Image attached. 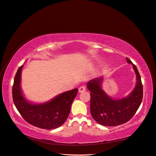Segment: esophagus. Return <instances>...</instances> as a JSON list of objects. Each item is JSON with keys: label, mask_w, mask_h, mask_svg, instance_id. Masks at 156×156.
Here are the masks:
<instances>
[{"label": "esophagus", "mask_w": 156, "mask_h": 156, "mask_svg": "<svg viewBox=\"0 0 156 156\" xmlns=\"http://www.w3.org/2000/svg\"><path fill=\"white\" fill-rule=\"evenodd\" d=\"M85 90H86L85 86L83 85V86L80 87L79 88V92H84V91H85Z\"/></svg>", "instance_id": "esophagus-1"}]
</instances>
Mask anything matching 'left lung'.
<instances>
[{"label":"left lung","instance_id":"1","mask_svg":"<svg viewBox=\"0 0 156 156\" xmlns=\"http://www.w3.org/2000/svg\"><path fill=\"white\" fill-rule=\"evenodd\" d=\"M127 62L133 65L136 77V85L128 96L120 99H113L101 88L103 77H97L87 83L90 91V112L98 124L104 126H116L128 122L138 110L143 100V90L141 78L135 65L126 58Z\"/></svg>","mask_w":156,"mask_h":156}]
</instances>
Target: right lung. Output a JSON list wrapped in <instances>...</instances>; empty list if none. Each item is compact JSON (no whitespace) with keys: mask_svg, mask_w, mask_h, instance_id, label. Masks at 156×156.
Instances as JSON below:
<instances>
[{"mask_svg":"<svg viewBox=\"0 0 156 156\" xmlns=\"http://www.w3.org/2000/svg\"><path fill=\"white\" fill-rule=\"evenodd\" d=\"M19 68L12 87L13 101L17 109L28 123L41 129H53L62 126L69 116L77 88L61 93L44 103H32L23 95L21 88V71Z\"/></svg>","mask_w":156,"mask_h":156,"instance_id":"add662e5","label":"right lung"}]
</instances>
